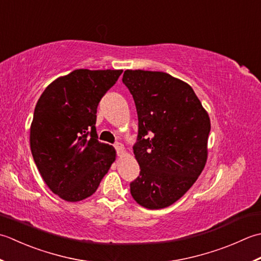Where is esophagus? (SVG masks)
<instances>
[{"instance_id": "34e87169", "label": "esophagus", "mask_w": 261, "mask_h": 261, "mask_svg": "<svg viewBox=\"0 0 261 261\" xmlns=\"http://www.w3.org/2000/svg\"><path fill=\"white\" fill-rule=\"evenodd\" d=\"M114 146H115L117 154H118V155H120V154L124 152V146H123V144H121V143H115Z\"/></svg>"}]
</instances>
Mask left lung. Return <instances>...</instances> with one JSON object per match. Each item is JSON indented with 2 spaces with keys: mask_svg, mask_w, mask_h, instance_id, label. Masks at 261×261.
<instances>
[{
  "mask_svg": "<svg viewBox=\"0 0 261 261\" xmlns=\"http://www.w3.org/2000/svg\"><path fill=\"white\" fill-rule=\"evenodd\" d=\"M123 83L138 117L133 150L141 171L130 182V194L145 208H164L182 197L203 171L210 117L193 88L168 73L127 70Z\"/></svg>",
  "mask_w": 261,
  "mask_h": 261,
  "instance_id": "8db88e82",
  "label": "left lung"
}]
</instances>
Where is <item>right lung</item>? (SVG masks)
Listing matches in <instances>:
<instances>
[{
  "mask_svg": "<svg viewBox=\"0 0 261 261\" xmlns=\"http://www.w3.org/2000/svg\"><path fill=\"white\" fill-rule=\"evenodd\" d=\"M123 70H75L42 92L30 127L37 168L53 193L67 201L90 197L115 161V148L98 141L97 108Z\"/></svg>",
  "mask_w": 261,
  "mask_h": 261,
  "instance_id": "add662e5",
  "label": "right lung"
}]
</instances>
